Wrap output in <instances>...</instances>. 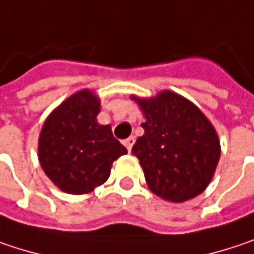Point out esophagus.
<instances>
[{
  "mask_svg": "<svg viewBox=\"0 0 254 254\" xmlns=\"http://www.w3.org/2000/svg\"><path fill=\"white\" fill-rule=\"evenodd\" d=\"M124 144H125V147L127 148V151H130L132 150V147H133V144H135V138H133V136H129L127 139L124 141Z\"/></svg>",
  "mask_w": 254,
  "mask_h": 254,
  "instance_id": "1",
  "label": "esophagus"
}]
</instances>
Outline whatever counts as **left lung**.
Here are the masks:
<instances>
[{"label":"left lung","instance_id":"8db88e82","mask_svg":"<svg viewBox=\"0 0 254 254\" xmlns=\"http://www.w3.org/2000/svg\"><path fill=\"white\" fill-rule=\"evenodd\" d=\"M144 113V135L132 147L152 193L185 202L202 193L221 155L215 127L200 109L164 90L151 99L132 96Z\"/></svg>","mask_w":254,"mask_h":254}]
</instances>
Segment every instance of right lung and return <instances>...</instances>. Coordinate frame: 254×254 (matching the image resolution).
I'll use <instances>...</instances> for the list:
<instances>
[{"label":"right lung","instance_id":"add662e5","mask_svg":"<svg viewBox=\"0 0 254 254\" xmlns=\"http://www.w3.org/2000/svg\"><path fill=\"white\" fill-rule=\"evenodd\" d=\"M100 99L90 90L68 97L48 116L39 135V161L45 174L65 193H90L110 176L127 148L110 125H99Z\"/></svg>","mask_w":254,"mask_h":254}]
</instances>
